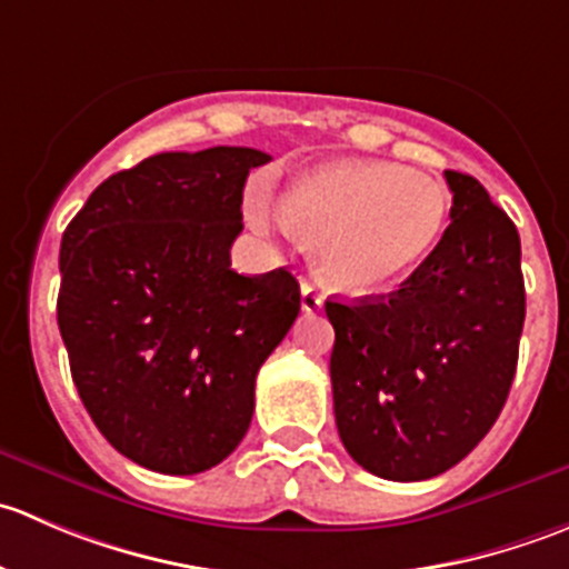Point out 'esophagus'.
Wrapping results in <instances>:
<instances>
[{"label": "esophagus", "instance_id": "34e87169", "mask_svg": "<svg viewBox=\"0 0 569 569\" xmlns=\"http://www.w3.org/2000/svg\"><path fill=\"white\" fill-rule=\"evenodd\" d=\"M302 311L306 313H317L321 306H325V297L319 295V289L317 286H311V283H302Z\"/></svg>", "mask_w": 569, "mask_h": 569}]
</instances>
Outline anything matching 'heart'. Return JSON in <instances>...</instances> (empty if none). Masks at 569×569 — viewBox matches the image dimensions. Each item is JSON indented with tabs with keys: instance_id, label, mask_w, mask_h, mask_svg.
Listing matches in <instances>:
<instances>
[{
	"instance_id": "b5f03b06",
	"label": "heart",
	"mask_w": 569,
	"mask_h": 569,
	"mask_svg": "<svg viewBox=\"0 0 569 569\" xmlns=\"http://www.w3.org/2000/svg\"><path fill=\"white\" fill-rule=\"evenodd\" d=\"M280 214L289 231L313 244L327 286L375 295L410 278L438 250L451 220V194L405 164L336 159L291 178ZM250 217L261 226L272 220L267 198L250 200Z\"/></svg>"
}]
</instances>
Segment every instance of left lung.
<instances>
[{
	"mask_svg": "<svg viewBox=\"0 0 569 569\" xmlns=\"http://www.w3.org/2000/svg\"><path fill=\"white\" fill-rule=\"evenodd\" d=\"M446 181L451 226L427 263L388 297L325 302L338 435L380 479H432L468 457L518 369V228L473 176L446 170Z\"/></svg>",
	"mask_w": 569,
	"mask_h": 569,
	"instance_id": "left-lung-1",
	"label": "left lung"
}]
</instances>
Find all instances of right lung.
<instances>
[{"label":"right lung","instance_id":"add662e5","mask_svg":"<svg viewBox=\"0 0 569 569\" xmlns=\"http://www.w3.org/2000/svg\"><path fill=\"white\" fill-rule=\"evenodd\" d=\"M269 157L157 153L96 187L60 244L57 325L79 399L148 470L192 476L242 443L256 375L300 313L289 269H231L248 173Z\"/></svg>","mask_w":569,"mask_h":569}]
</instances>
